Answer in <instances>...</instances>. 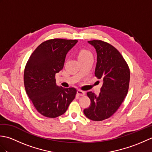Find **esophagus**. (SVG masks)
Listing matches in <instances>:
<instances>
[{
	"instance_id": "1",
	"label": "esophagus",
	"mask_w": 152,
	"mask_h": 152,
	"mask_svg": "<svg viewBox=\"0 0 152 152\" xmlns=\"http://www.w3.org/2000/svg\"><path fill=\"white\" fill-rule=\"evenodd\" d=\"M77 94L80 96H83L86 95V92L82 91L81 90H78V91H77Z\"/></svg>"
}]
</instances>
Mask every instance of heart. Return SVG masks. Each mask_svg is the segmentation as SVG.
I'll return each mask as SVG.
<instances>
[{
    "mask_svg": "<svg viewBox=\"0 0 152 152\" xmlns=\"http://www.w3.org/2000/svg\"><path fill=\"white\" fill-rule=\"evenodd\" d=\"M91 56H92V55L91 52H89V51L86 50H82L79 52L78 55V59H82V58H84V57Z\"/></svg>",
    "mask_w": 152,
    "mask_h": 152,
    "instance_id": "b5f03b06",
    "label": "heart"
}]
</instances>
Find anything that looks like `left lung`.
Here are the masks:
<instances>
[{"instance_id":"8db88e82","label":"left lung","mask_w":152,"mask_h":152,"mask_svg":"<svg viewBox=\"0 0 152 152\" xmlns=\"http://www.w3.org/2000/svg\"><path fill=\"white\" fill-rule=\"evenodd\" d=\"M88 43L96 50L95 75L102 80V86L99 95L91 91L87 93L91 104L83 113L93 121H102L117 111L127 95L130 70L124 58L111 44L101 40H91Z\"/></svg>"}]
</instances>
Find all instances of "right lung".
I'll use <instances>...</instances> for the list:
<instances>
[{
  "instance_id": "right-lung-1",
  "label": "right lung",
  "mask_w": 152,
  "mask_h": 152,
  "mask_svg": "<svg viewBox=\"0 0 152 152\" xmlns=\"http://www.w3.org/2000/svg\"><path fill=\"white\" fill-rule=\"evenodd\" d=\"M76 40L55 38L38 46L28 59L24 71L25 91L37 110L55 118L66 111L76 89L57 86L56 74L63 69L67 53Z\"/></svg>"
}]
</instances>
